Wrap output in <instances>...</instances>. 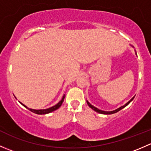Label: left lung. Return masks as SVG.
I'll use <instances>...</instances> for the list:
<instances>
[{
  "mask_svg": "<svg viewBox=\"0 0 151 151\" xmlns=\"http://www.w3.org/2000/svg\"><path fill=\"white\" fill-rule=\"evenodd\" d=\"M135 53H136V52H135ZM136 55H137V53H136ZM134 99V97H132V99H131L130 100H129V101H128L127 103H126V104H124L123 105V106H120L119 108H118V109H115V110H112V111H104V110H101V109H98V108L97 107H96V106H94L93 105H92L91 104V103H89L88 102V100H87V104H88V106H90V107L91 108V109H93L94 111H96V112H99V113H100V114H104V115H111V114H114V113H116V112H118V111H120L121 110V109H123V108L124 107H126V106H127L128 104H129V103L131 102V101H132V100Z\"/></svg>",
  "mask_w": 151,
  "mask_h": 151,
  "instance_id": "left-lung-1",
  "label": "left lung"
}]
</instances>
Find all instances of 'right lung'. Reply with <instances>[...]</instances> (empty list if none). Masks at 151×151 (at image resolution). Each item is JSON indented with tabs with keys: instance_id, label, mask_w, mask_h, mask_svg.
<instances>
[{
	"instance_id": "right-lung-1",
	"label": "right lung",
	"mask_w": 151,
	"mask_h": 151,
	"mask_svg": "<svg viewBox=\"0 0 151 151\" xmlns=\"http://www.w3.org/2000/svg\"><path fill=\"white\" fill-rule=\"evenodd\" d=\"M64 98H65V94H63V97H62V99L60 100V101H59L58 104H56L55 105H54V106H51V107L50 108H47V109H30V108H28V106H25V104H23L22 103H21V104L23 105L24 106H25V108H27V109H28L29 110L31 111V112H33V113H36V114H38V115H45V114H48V113H50V112H53V111L56 110V109H58L59 107H60V106H61L62 103L63 102V100H64Z\"/></svg>"
}]
</instances>
